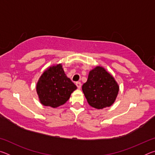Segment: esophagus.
I'll return each instance as SVG.
<instances>
[{
	"label": "esophagus",
	"mask_w": 155,
	"mask_h": 155,
	"mask_svg": "<svg viewBox=\"0 0 155 155\" xmlns=\"http://www.w3.org/2000/svg\"><path fill=\"white\" fill-rule=\"evenodd\" d=\"M76 85L77 86L78 89H80L81 87V82H77V83H76Z\"/></svg>",
	"instance_id": "obj_1"
}]
</instances>
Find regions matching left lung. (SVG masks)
Instances as JSON below:
<instances>
[{
  "label": "left lung",
  "instance_id": "obj_1",
  "mask_svg": "<svg viewBox=\"0 0 155 155\" xmlns=\"http://www.w3.org/2000/svg\"><path fill=\"white\" fill-rule=\"evenodd\" d=\"M82 90L89 104L100 109L111 106L114 103L119 87L109 73L103 68L98 66L90 72Z\"/></svg>",
  "mask_w": 155,
  "mask_h": 155
}]
</instances>
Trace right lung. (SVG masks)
Returning <instances> with one entry per match:
<instances>
[{"label": "right lung", "mask_w": 155, "mask_h": 155, "mask_svg": "<svg viewBox=\"0 0 155 155\" xmlns=\"http://www.w3.org/2000/svg\"><path fill=\"white\" fill-rule=\"evenodd\" d=\"M77 88L59 64L43 73L37 85V92L41 104L55 108L66 103Z\"/></svg>", "instance_id": "right-lung-1"}]
</instances>
